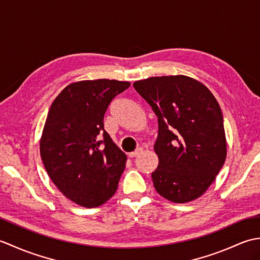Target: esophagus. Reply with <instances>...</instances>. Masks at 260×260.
<instances>
[{"mask_svg":"<svg viewBox=\"0 0 260 260\" xmlns=\"http://www.w3.org/2000/svg\"><path fill=\"white\" fill-rule=\"evenodd\" d=\"M143 152V148L142 147H139V148H136V150L134 151V152H131V153H128V156L131 157V158H133V157H135V156H137V155H140V154Z\"/></svg>","mask_w":260,"mask_h":260,"instance_id":"obj_1","label":"esophagus"}]
</instances>
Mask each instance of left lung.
<instances>
[{"label":"left lung","mask_w":260,"mask_h":260,"mask_svg":"<svg viewBox=\"0 0 260 260\" xmlns=\"http://www.w3.org/2000/svg\"><path fill=\"white\" fill-rule=\"evenodd\" d=\"M133 86L157 117L154 187L175 203L196 200L211 185L227 156L217 99L200 81L183 75L151 77Z\"/></svg>","instance_id":"obj_1"}]
</instances>
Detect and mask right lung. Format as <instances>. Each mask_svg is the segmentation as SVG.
I'll list each match as a JSON object with an SVG mask.
<instances>
[{
    "instance_id": "add662e5",
    "label": "right lung",
    "mask_w": 260,
    "mask_h": 260,
    "mask_svg": "<svg viewBox=\"0 0 260 260\" xmlns=\"http://www.w3.org/2000/svg\"><path fill=\"white\" fill-rule=\"evenodd\" d=\"M129 86L109 79L73 82L49 109L40 140L42 162L54 185L81 207L102 206L117 190L127 157L104 129V115Z\"/></svg>"
}]
</instances>
